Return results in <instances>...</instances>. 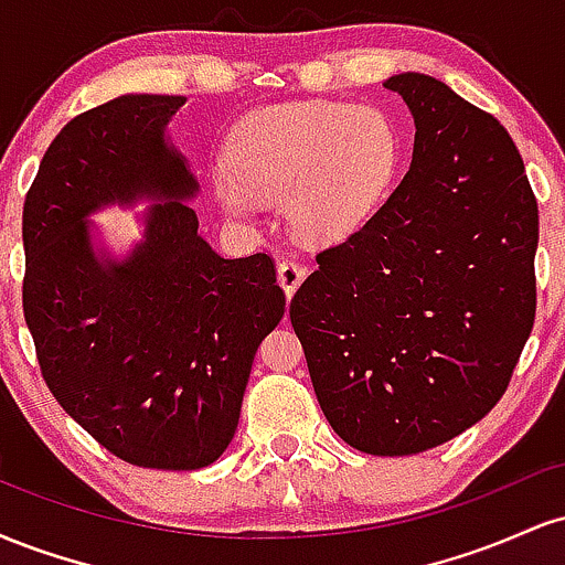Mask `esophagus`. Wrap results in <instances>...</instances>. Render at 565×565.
Listing matches in <instances>:
<instances>
[{"mask_svg":"<svg viewBox=\"0 0 565 565\" xmlns=\"http://www.w3.org/2000/svg\"><path fill=\"white\" fill-rule=\"evenodd\" d=\"M276 276H278V284H281V289L287 291V297H291L297 291V287H300V284H302L305 268H302L300 263H295V260H284V263H278Z\"/></svg>","mask_w":565,"mask_h":565,"instance_id":"1","label":"esophagus"}]
</instances>
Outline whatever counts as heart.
<instances>
[{
  "label": "heart",
  "mask_w": 565,
  "mask_h": 565,
  "mask_svg": "<svg viewBox=\"0 0 565 565\" xmlns=\"http://www.w3.org/2000/svg\"><path fill=\"white\" fill-rule=\"evenodd\" d=\"M404 140L385 111L334 100H291L246 114L231 132L215 196L238 220L287 196V220L305 242L348 238L391 196Z\"/></svg>",
  "instance_id": "1"
}]
</instances>
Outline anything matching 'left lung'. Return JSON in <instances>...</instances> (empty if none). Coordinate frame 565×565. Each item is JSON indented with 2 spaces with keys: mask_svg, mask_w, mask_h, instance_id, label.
<instances>
[{
  "mask_svg": "<svg viewBox=\"0 0 565 565\" xmlns=\"http://www.w3.org/2000/svg\"><path fill=\"white\" fill-rule=\"evenodd\" d=\"M387 89L414 119L412 167L291 297L323 417L353 449L446 444L508 391L536 313L540 210L515 142L433 76Z\"/></svg>",
  "mask_w": 565,
  "mask_h": 565,
  "instance_id": "8db88e82",
  "label": "left lung"
}]
</instances>
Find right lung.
Wrapping results in <instances>:
<instances>
[{
	"label": "right lung",
	"instance_id": "obj_1",
	"mask_svg": "<svg viewBox=\"0 0 565 565\" xmlns=\"http://www.w3.org/2000/svg\"><path fill=\"white\" fill-rule=\"evenodd\" d=\"M180 95H121L71 119L23 204V313L42 377L97 444L138 468L199 470L236 433L257 348L281 321L268 255L220 257L167 138ZM146 200L125 258L88 217Z\"/></svg>",
	"mask_w": 565,
	"mask_h": 565
}]
</instances>
